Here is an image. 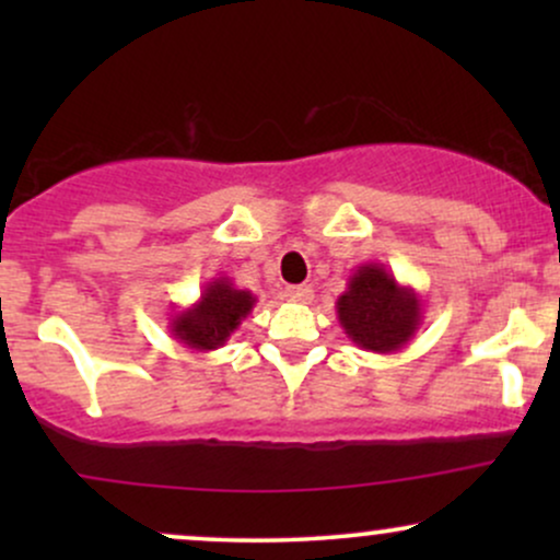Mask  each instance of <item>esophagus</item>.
Returning <instances> with one entry per match:
<instances>
[{"label": "esophagus", "instance_id": "obj_1", "mask_svg": "<svg viewBox=\"0 0 560 560\" xmlns=\"http://www.w3.org/2000/svg\"><path fill=\"white\" fill-rule=\"evenodd\" d=\"M284 298L289 302H300V305H307L313 300V289L307 284H298V287H287Z\"/></svg>", "mask_w": 560, "mask_h": 560}]
</instances>
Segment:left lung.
I'll use <instances>...</instances> for the list:
<instances>
[{
  "label": "left lung",
  "instance_id": "left-lung-1",
  "mask_svg": "<svg viewBox=\"0 0 560 560\" xmlns=\"http://www.w3.org/2000/svg\"><path fill=\"white\" fill-rule=\"evenodd\" d=\"M337 318L358 347L387 355L416 337L423 311L413 287L400 284L382 262H363L339 294Z\"/></svg>",
  "mask_w": 560,
  "mask_h": 560
}]
</instances>
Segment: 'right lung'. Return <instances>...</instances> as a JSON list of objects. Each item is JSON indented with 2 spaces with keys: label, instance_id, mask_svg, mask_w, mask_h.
<instances>
[{
  "label": "right lung",
  "instance_id": "add662e5",
  "mask_svg": "<svg viewBox=\"0 0 560 560\" xmlns=\"http://www.w3.org/2000/svg\"><path fill=\"white\" fill-rule=\"evenodd\" d=\"M255 302L258 298L247 289L234 287L229 276H215L202 287L197 302L171 316V337L197 352L218 350L253 313Z\"/></svg>",
  "mask_w": 560,
  "mask_h": 560
}]
</instances>
